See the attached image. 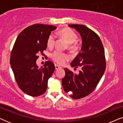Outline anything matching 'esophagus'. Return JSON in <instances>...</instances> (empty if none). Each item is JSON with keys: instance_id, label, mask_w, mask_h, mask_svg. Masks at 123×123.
Here are the masks:
<instances>
[{"instance_id": "obj_1", "label": "esophagus", "mask_w": 123, "mask_h": 123, "mask_svg": "<svg viewBox=\"0 0 123 123\" xmlns=\"http://www.w3.org/2000/svg\"><path fill=\"white\" fill-rule=\"evenodd\" d=\"M55 69L58 70V69H59L61 68V67L59 66L58 65H55Z\"/></svg>"}]
</instances>
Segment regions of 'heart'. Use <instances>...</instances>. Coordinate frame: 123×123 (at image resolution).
Masks as SVG:
<instances>
[{
	"instance_id": "1",
	"label": "heart",
	"mask_w": 123,
	"mask_h": 123,
	"mask_svg": "<svg viewBox=\"0 0 123 123\" xmlns=\"http://www.w3.org/2000/svg\"><path fill=\"white\" fill-rule=\"evenodd\" d=\"M59 35L66 41L69 43L70 49H74L76 48L77 44L75 43L78 38V36L73 30L70 28H64L60 31ZM55 43V35L51 33L49 35L47 41V45L49 48H53ZM51 59L59 64H64L67 62L70 59V56L67 54L62 53L59 50H56L51 54Z\"/></svg>"
}]
</instances>
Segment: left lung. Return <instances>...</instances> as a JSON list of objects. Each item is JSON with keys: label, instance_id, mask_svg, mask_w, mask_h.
<instances>
[{"label": "left lung", "instance_id": "8db88e82", "mask_svg": "<svg viewBox=\"0 0 123 123\" xmlns=\"http://www.w3.org/2000/svg\"><path fill=\"white\" fill-rule=\"evenodd\" d=\"M80 33L82 39L80 52L71 66L80 67L78 74L65 68L62 85L66 93L74 99L85 97L92 93L100 82L106 69L105 51L101 40L96 33L82 25H69Z\"/></svg>", "mask_w": 123, "mask_h": 123}]
</instances>
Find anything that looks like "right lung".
Segmentation results:
<instances>
[{"instance_id": "right-lung-1", "label": "right lung", "mask_w": 123, "mask_h": 123, "mask_svg": "<svg viewBox=\"0 0 123 123\" xmlns=\"http://www.w3.org/2000/svg\"><path fill=\"white\" fill-rule=\"evenodd\" d=\"M55 26L35 24L25 28L18 35L12 50L10 64L18 87L31 96H38L46 91L48 80L53 74L55 66L46 62L38 68L36 65L38 55L47 48V41Z\"/></svg>"}]
</instances>
